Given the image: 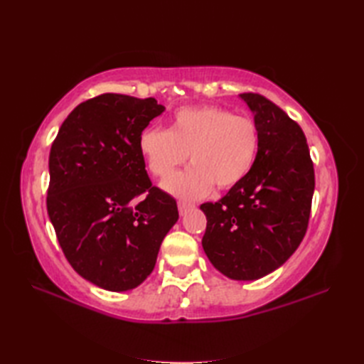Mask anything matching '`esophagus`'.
Segmentation results:
<instances>
[{
  "label": "esophagus",
  "instance_id": "1",
  "mask_svg": "<svg viewBox=\"0 0 364 364\" xmlns=\"http://www.w3.org/2000/svg\"><path fill=\"white\" fill-rule=\"evenodd\" d=\"M191 208H194V205L188 203V202H183V200H180V202H178V211H180L181 215L186 213L188 210H191Z\"/></svg>",
  "mask_w": 364,
  "mask_h": 364
}]
</instances>
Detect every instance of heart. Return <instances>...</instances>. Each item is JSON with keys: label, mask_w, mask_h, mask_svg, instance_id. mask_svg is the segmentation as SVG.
<instances>
[{"label": "heart", "mask_w": 364, "mask_h": 364, "mask_svg": "<svg viewBox=\"0 0 364 364\" xmlns=\"http://www.w3.org/2000/svg\"><path fill=\"white\" fill-rule=\"evenodd\" d=\"M259 149V128L245 115L219 106L178 109L170 128L149 127L139 136V150L150 172L167 178L188 159L192 167L170 176L164 188L178 197L196 198L235 188L249 175Z\"/></svg>", "instance_id": "b5f03b06"}]
</instances>
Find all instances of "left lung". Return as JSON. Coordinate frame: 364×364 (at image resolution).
Segmentation results:
<instances>
[{"mask_svg": "<svg viewBox=\"0 0 364 364\" xmlns=\"http://www.w3.org/2000/svg\"><path fill=\"white\" fill-rule=\"evenodd\" d=\"M259 128V149L244 180L206 215L203 250L233 280H258L297 250L310 222L314 167L304 131L266 97L241 94Z\"/></svg>", "mask_w": 364, "mask_h": 364, "instance_id": "left-lung-1", "label": "left lung"}]
</instances>
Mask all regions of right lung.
Returning <instances> with one entry per match:
<instances>
[{"label":"right lung","mask_w":364,"mask_h":364,"mask_svg":"<svg viewBox=\"0 0 364 364\" xmlns=\"http://www.w3.org/2000/svg\"><path fill=\"white\" fill-rule=\"evenodd\" d=\"M164 106L102 94L78 105L50 150L46 210L67 261L82 278L120 292L141 284L178 220L176 200L153 186L139 136Z\"/></svg>","instance_id":"obj_1"}]
</instances>
